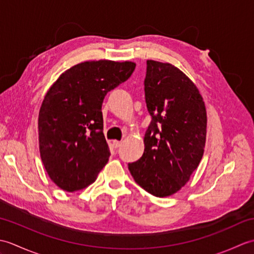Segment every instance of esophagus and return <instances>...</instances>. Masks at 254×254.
<instances>
[{"label": "esophagus", "instance_id": "1", "mask_svg": "<svg viewBox=\"0 0 254 254\" xmlns=\"http://www.w3.org/2000/svg\"><path fill=\"white\" fill-rule=\"evenodd\" d=\"M120 145H121V142H119V141H113L112 142V146L115 148H118L119 146H120Z\"/></svg>", "mask_w": 254, "mask_h": 254}]
</instances>
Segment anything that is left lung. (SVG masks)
<instances>
[{"instance_id":"obj_1","label":"left lung","mask_w":254,"mask_h":254,"mask_svg":"<svg viewBox=\"0 0 254 254\" xmlns=\"http://www.w3.org/2000/svg\"><path fill=\"white\" fill-rule=\"evenodd\" d=\"M144 86L152 122L142 157L128 170L144 190L165 197L185 187L203 157L206 108L196 86L170 63L147 60Z\"/></svg>"}]
</instances>
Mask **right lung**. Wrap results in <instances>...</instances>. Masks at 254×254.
<instances>
[{"label": "right lung", "instance_id": "obj_1", "mask_svg": "<svg viewBox=\"0 0 254 254\" xmlns=\"http://www.w3.org/2000/svg\"><path fill=\"white\" fill-rule=\"evenodd\" d=\"M135 66L130 61H86L66 69L48 90L38 118L40 157L62 190H83L109 160L102 101Z\"/></svg>", "mask_w": 254, "mask_h": 254}]
</instances>
